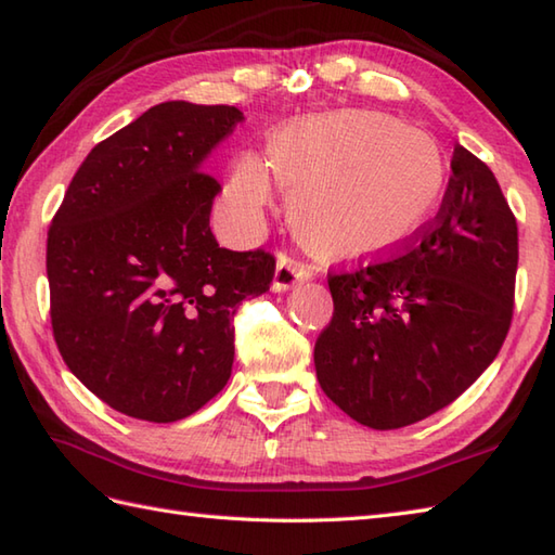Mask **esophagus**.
Here are the masks:
<instances>
[{"label":"esophagus","mask_w":555,"mask_h":555,"mask_svg":"<svg viewBox=\"0 0 555 555\" xmlns=\"http://www.w3.org/2000/svg\"><path fill=\"white\" fill-rule=\"evenodd\" d=\"M314 276V267L302 262L298 257H291V255H279V262H276V271H274V281H271V288L274 291H288L291 286L302 284V281H308Z\"/></svg>","instance_id":"1"}]
</instances>
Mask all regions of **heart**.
<instances>
[{"instance_id": "b5f03b06", "label": "heart", "mask_w": 555, "mask_h": 555, "mask_svg": "<svg viewBox=\"0 0 555 555\" xmlns=\"http://www.w3.org/2000/svg\"><path fill=\"white\" fill-rule=\"evenodd\" d=\"M293 195L291 219L312 253L328 259L382 255L427 227L446 188L441 147L382 112L350 109L298 121L274 135L269 167L235 159L227 205L250 223L271 197V173Z\"/></svg>"}]
</instances>
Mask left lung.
I'll return each instance as SVG.
<instances>
[{"instance_id": "8db88e82", "label": "left lung", "mask_w": 555, "mask_h": 555, "mask_svg": "<svg viewBox=\"0 0 555 555\" xmlns=\"http://www.w3.org/2000/svg\"><path fill=\"white\" fill-rule=\"evenodd\" d=\"M517 221L496 176L455 145L441 207L415 238L328 271L334 317L314 344L322 391L372 429L451 405L513 322Z\"/></svg>"}]
</instances>
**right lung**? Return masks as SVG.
Here are the masks:
<instances>
[{
	"label": "right lung",
	"instance_id": "1",
	"mask_svg": "<svg viewBox=\"0 0 555 555\" xmlns=\"http://www.w3.org/2000/svg\"><path fill=\"white\" fill-rule=\"evenodd\" d=\"M243 121L229 104L164 102L92 147L47 231L56 348L109 408L193 415L227 386L233 314L274 279L271 253L219 247L203 159Z\"/></svg>",
	"mask_w": 555,
	"mask_h": 555
}]
</instances>
